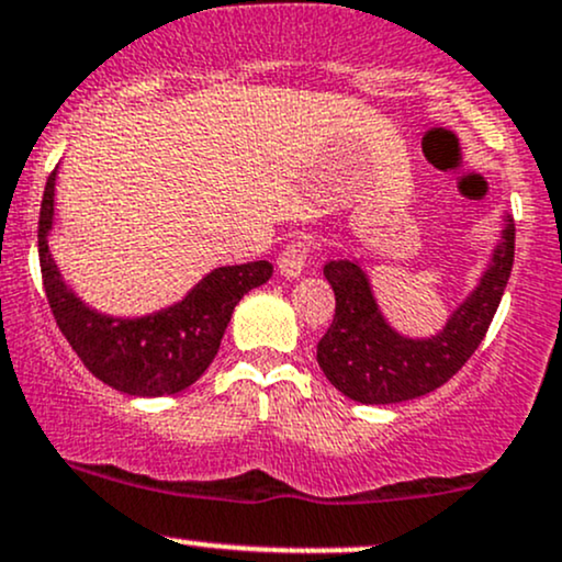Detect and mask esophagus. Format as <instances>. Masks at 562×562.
Here are the masks:
<instances>
[{
	"instance_id": "34e87169",
	"label": "esophagus",
	"mask_w": 562,
	"mask_h": 562,
	"mask_svg": "<svg viewBox=\"0 0 562 562\" xmlns=\"http://www.w3.org/2000/svg\"><path fill=\"white\" fill-rule=\"evenodd\" d=\"M310 243H304V239H295V243L288 245L285 250L280 252V261H277V269H280V274L285 277V280H295V277H301V271L306 267V258H310Z\"/></svg>"
}]
</instances>
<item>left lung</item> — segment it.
I'll return each mask as SVG.
<instances>
[{
	"label": "left lung",
	"mask_w": 562,
	"mask_h": 562,
	"mask_svg": "<svg viewBox=\"0 0 562 562\" xmlns=\"http://www.w3.org/2000/svg\"><path fill=\"white\" fill-rule=\"evenodd\" d=\"M515 261V221L504 215L502 239L477 288L456 306L440 333L403 336L379 310L371 280L357 258L325 263L336 314L317 344V362L338 392L362 405H392L424 397L464 368L502 304Z\"/></svg>",
	"instance_id": "1"
}]
</instances>
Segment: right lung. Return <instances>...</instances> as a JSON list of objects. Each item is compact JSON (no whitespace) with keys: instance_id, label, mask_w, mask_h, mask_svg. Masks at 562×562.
Wrapping results in <instances>:
<instances>
[{"instance_id":"right-lung-1","label":"right lung","mask_w":562,"mask_h":562,"mask_svg":"<svg viewBox=\"0 0 562 562\" xmlns=\"http://www.w3.org/2000/svg\"><path fill=\"white\" fill-rule=\"evenodd\" d=\"M55 176L58 170L50 172L42 196L40 267L47 304L66 341L85 368L116 392L162 397L189 390L218 355L234 306L269 280L271 263L218 267L165 310L144 317H111L74 295L50 256L47 237L55 218Z\"/></svg>"}]
</instances>
